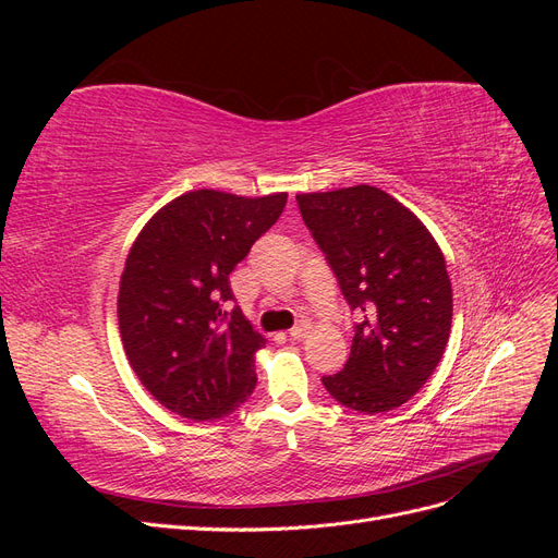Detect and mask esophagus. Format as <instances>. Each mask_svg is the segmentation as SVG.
<instances>
[{"label":"esophagus","mask_w":558,"mask_h":558,"mask_svg":"<svg viewBox=\"0 0 558 558\" xmlns=\"http://www.w3.org/2000/svg\"><path fill=\"white\" fill-rule=\"evenodd\" d=\"M310 332V320H300V324L295 328H291V340H302Z\"/></svg>","instance_id":"obj_1"}]
</instances>
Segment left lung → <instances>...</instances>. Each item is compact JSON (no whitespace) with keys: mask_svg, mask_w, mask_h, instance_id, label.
Instances as JSON below:
<instances>
[{"mask_svg":"<svg viewBox=\"0 0 558 558\" xmlns=\"http://www.w3.org/2000/svg\"><path fill=\"white\" fill-rule=\"evenodd\" d=\"M302 221L359 324L326 391L365 414L396 410L428 381L451 330V281L428 228L375 185L295 195Z\"/></svg>","mask_w":558,"mask_h":558,"instance_id":"obj_1","label":"left lung"}]
</instances>
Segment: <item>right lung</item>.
<instances>
[{"label": "right lung", "mask_w": 558, "mask_h": 558, "mask_svg": "<svg viewBox=\"0 0 558 558\" xmlns=\"http://www.w3.org/2000/svg\"><path fill=\"white\" fill-rule=\"evenodd\" d=\"M286 193L242 197L189 191L150 216L134 240L118 291L125 356L162 408L214 421L256 388L253 330L234 300L230 272L281 216Z\"/></svg>", "instance_id": "1"}]
</instances>
